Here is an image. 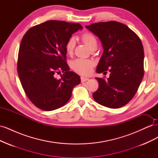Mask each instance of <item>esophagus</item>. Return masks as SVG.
Here are the masks:
<instances>
[{
	"label": "esophagus",
	"mask_w": 158,
	"mask_h": 158,
	"mask_svg": "<svg viewBox=\"0 0 158 158\" xmlns=\"http://www.w3.org/2000/svg\"><path fill=\"white\" fill-rule=\"evenodd\" d=\"M89 80V78H86V77H81V82H86V81Z\"/></svg>",
	"instance_id": "obj_1"
}]
</instances>
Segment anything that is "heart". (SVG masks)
<instances>
[{"label":"heart","instance_id":"b5f03b06","mask_svg":"<svg viewBox=\"0 0 158 158\" xmlns=\"http://www.w3.org/2000/svg\"><path fill=\"white\" fill-rule=\"evenodd\" d=\"M82 41L84 43L89 50L98 47V41L96 38L92 34L89 33H85L81 37ZM76 45V39L74 37H70L66 42L65 49L66 53L69 55L73 54L74 47ZM95 63L91 60L77 59L73 63V69L76 73L82 75H89L92 72Z\"/></svg>","mask_w":158,"mask_h":158}]
</instances>
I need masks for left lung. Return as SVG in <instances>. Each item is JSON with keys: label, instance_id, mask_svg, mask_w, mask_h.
Returning <instances> with one entry per match:
<instances>
[{"label": "left lung", "instance_id": "left-lung-1", "mask_svg": "<svg viewBox=\"0 0 158 158\" xmlns=\"http://www.w3.org/2000/svg\"><path fill=\"white\" fill-rule=\"evenodd\" d=\"M85 27L99 37L103 49L96 73L110 72L107 80L95 78L99 88L93 94L94 100L112 109L125 106L135 96L144 76L141 40L127 26L115 21L92 23Z\"/></svg>", "mask_w": 158, "mask_h": 158}]
</instances>
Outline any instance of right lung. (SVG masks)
<instances>
[{
  "label": "right lung",
  "mask_w": 158,
  "mask_h": 158,
  "mask_svg": "<svg viewBox=\"0 0 158 158\" xmlns=\"http://www.w3.org/2000/svg\"><path fill=\"white\" fill-rule=\"evenodd\" d=\"M82 30L79 23L49 20L32 27L23 35L18 52V74L30 101L44 111L64 106L71 98L80 76L66 63V42ZM61 70L64 74L56 79Z\"/></svg>",
  "instance_id": "1"
}]
</instances>
